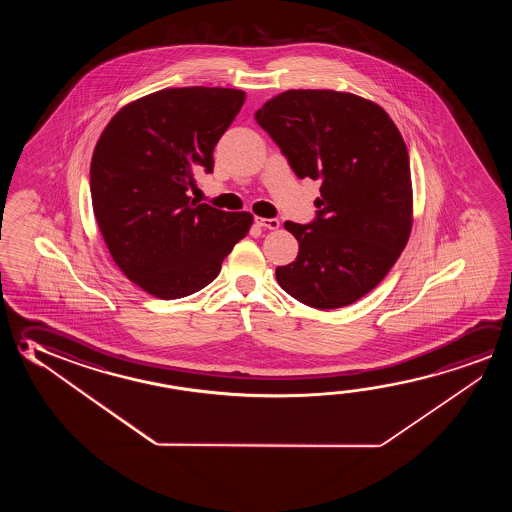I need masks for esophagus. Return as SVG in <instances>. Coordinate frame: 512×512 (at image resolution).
<instances>
[{
	"mask_svg": "<svg viewBox=\"0 0 512 512\" xmlns=\"http://www.w3.org/2000/svg\"><path fill=\"white\" fill-rule=\"evenodd\" d=\"M255 223L262 228H269V230H275L280 227V221L277 218H257Z\"/></svg>",
	"mask_w": 512,
	"mask_h": 512,
	"instance_id": "1",
	"label": "esophagus"
}]
</instances>
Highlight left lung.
<instances>
[{"label":"left lung","instance_id":"8db88e82","mask_svg":"<svg viewBox=\"0 0 512 512\" xmlns=\"http://www.w3.org/2000/svg\"><path fill=\"white\" fill-rule=\"evenodd\" d=\"M255 119L298 178L321 180L316 218L284 223L300 250L278 266V284L314 309L357 302L386 277L411 234L402 134L377 103L336 91H285Z\"/></svg>","mask_w":512,"mask_h":512}]
</instances>
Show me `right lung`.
<instances>
[{
    "mask_svg": "<svg viewBox=\"0 0 512 512\" xmlns=\"http://www.w3.org/2000/svg\"><path fill=\"white\" fill-rule=\"evenodd\" d=\"M244 98L221 87L164 89L103 130L91 162L94 216L114 262L146 293L176 300L200 291L250 230L252 214L189 196L196 176L212 173Z\"/></svg>",
    "mask_w": 512,
    "mask_h": 512,
    "instance_id": "add662e5",
    "label": "right lung"
}]
</instances>
